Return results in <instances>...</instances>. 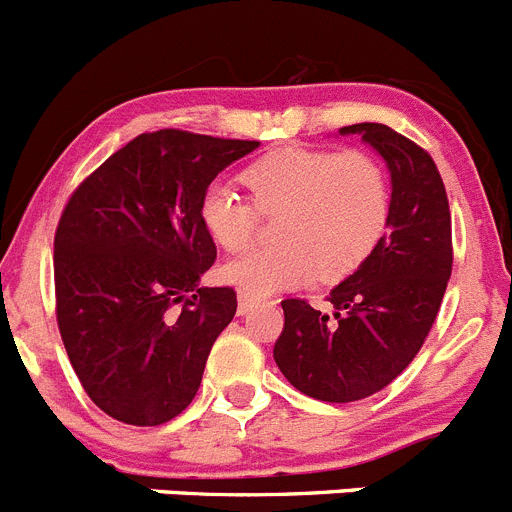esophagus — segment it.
Instances as JSON below:
<instances>
[{
	"label": "esophagus",
	"instance_id": "1",
	"mask_svg": "<svg viewBox=\"0 0 512 512\" xmlns=\"http://www.w3.org/2000/svg\"><path fill=\"white\" fill-rule=\"evenodd\" d=\"M253 307H256V297L241 292V295H238V315H246V312H251Z\"/></svg>",
	"mask_w": 512,
	"mask_h": 512
}]
</instances>
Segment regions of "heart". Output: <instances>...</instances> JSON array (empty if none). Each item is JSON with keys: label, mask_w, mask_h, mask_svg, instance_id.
Listing matches in <instances>:
<instances>
[{"label": "heart", "mask_w": 512, "mask_h": 512, "mask_svg": "<svg viewBox=\"0 0 512 512\" xmlns=\"http://www.w3.org/2000/svg\"><path fill=\"white\" fill-rule=\"evenodd\" d=\"M248 197L210 184L200 200L207 235L230 253L251 246L262 215H277V246L253 248L225 266V279L251 297L305 287L320 274L341 282L369 261L390 223V187L361 148L284 146L241 171Z\"/></svg>", "instance_id": "1"}]
</instances>
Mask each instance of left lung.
Masks as SVG:
<instances>
[{
  "instance_id": "8db88e82",
  "label": "left lung",
  "mask_w": 512,
  "mask_h": 512,
  "mask_svg": "<svg viewBox=\"0 0 512 512\" xmlns=\"http://www.w3.org/2000/svg\"><path fill=\"white\" fill-rule=\"evenodd\" d=\"M372 143L390 166V230L377 251L328 295L333 315L282 300L274 361L292 387L323 402L384 390L433 328L454 266L446 187L431 153L379 122L341 128Z\"/></svg>"
}]
</instances>
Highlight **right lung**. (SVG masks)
<instances>
[{
	"label": "right lung",
	"mask_w": 512,
	"mask_h": 512,
	"mask_svg": "<svg viewBox=\"0 0 512 512\" xmlns=\"http://www.w3.org/2000/svg\"><path fill=\"white\" fill-rule=\"evenodd\" d=\"M259 140L164 128L112 153L74 189L53 238L56 320L89 400L128 425H161L200 390L233 287H200L217 248L200 200Z\"/></svg>",
	"instance_id": "right-lung-1"
}]
</instances>
